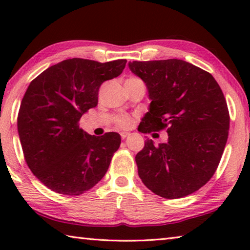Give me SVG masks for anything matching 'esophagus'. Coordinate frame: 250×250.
Returning <instances> with one entry per match:
<instances>
[{"mask_svg": "<svg viewBox=\"0 0 250 250\" xmlns=\"http://www.w3.org/2000/svg\"><path fill=\"white\" fill-rule=\"evenodd\" d=\"M120 135H121V139L122 140H125V139H126L129 137V133L128 132H121L120 133Z\"/></svg>", "mask_w": 250, "mask_h": 250, "instance_id": "obj_1", "label": "esophagus"}]
</instances>
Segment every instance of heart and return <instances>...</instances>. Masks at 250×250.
Segmentation results:
<instances>
[{
  "label": "heart",
  "mask_w": 250,
  "mask_h": 250,
  "mask_svg": "<svg viewBox=\"0 0 250 250\" xmlns=\"http://www.w3.org/2000/svg\"><path fill=\"white\" fill-rule=\"evenodd\" d=\"M117 122H118V125L122 126V128H128L132 121H131L129 117H120Z\"/></svg>",
  "instance_id": "1"
}]
</instances>
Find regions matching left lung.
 Masks as SVG:
<instances>
[{"mask_svg": "<svg viewBox=\"0 0 250 250\" xmlns=\"http://www.w3.org/2000/svg\"><path fill=\"white\" fill-rule=\"evenodd\" d=\"M129 69L143 80L151 100L140 132H167L166 143L147 139L135 155L139 176L164 198L196 192L214 175L227 142L229 113L221 87L181 59L129 62Z\"/></svg>", "mask_w": 250, "mask_h": 250, "instance_id": "8db88e82", "label": "left lung"}]
</instances>
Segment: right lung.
I'll return each mask as SVG.
<instances>
[{
  "mask_svg": "<svg viewBox=\"0 0 250 250\" xmlns=\"http://www.w3.org/2000/svg\"><path fill=\"white\" fill-rule=\"evenodd\" d=\"M125 62L66 59L29 83L18 118L20 140L28 167L52 191L80 195L104 176L120 134L90 135L78 122L98 104L101 83L118 77Z\"/></svg>",
  "mask_w": 250,
  "mask_h": 250,
  "instance_id": "1",
  "label": "right lung"
}]
</instances>
